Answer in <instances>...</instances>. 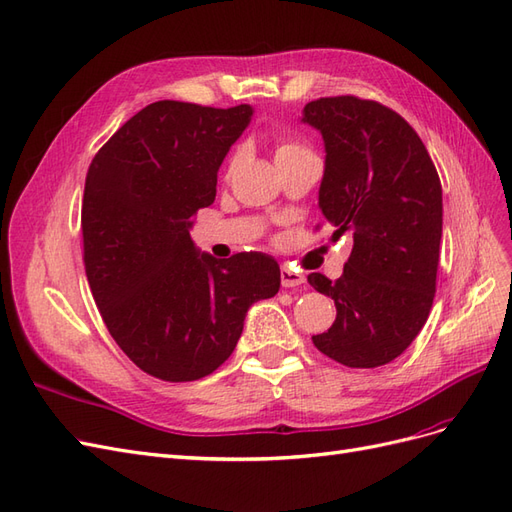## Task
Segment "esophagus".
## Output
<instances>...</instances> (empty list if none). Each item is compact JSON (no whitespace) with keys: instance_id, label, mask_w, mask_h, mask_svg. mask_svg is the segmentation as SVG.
Listing matches in <instances>:
<instances>
[{"instance_id":"34e87169","label":"esophagus","mask_w":512,"mask_h":512,"mask_svg":"<svg viewBox=\"0 0 512 512\" xmlns=\"http://www.w3.org/2000/svg\"><path fill=\"white\" fill-rule=\"evenodd\" d=\"M280 277H282V286L284 288H297V286H301L305 282V275H301L299 271H292L290 267H282Z\"/></svg>"}]
</instances>
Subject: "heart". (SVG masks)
<instances>
[{"mask_svg": "<svg viewBox=\"0 0 512 512\" xmlns=\"http://www.w3.org/2000/svg\"><path fill=\"white\" fill-rule=\"evenodd\" d=\"M307 149H303L299 143L294 141H280L275 147V162L292 158V156H299V153H305Z\"/></svg>", "mask_w": 512, "mask_h": 512, "instance_id": "b5f03b06", "label": "heart"}]
</instances>
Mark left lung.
I'll use <instances>...</instances> for the list:
<instances>
[{"label":"left lung","mask_w":512,"mask_h":512,"mask_svg":"<svg viewBox=\"0 0 512 512\" xmlns=\"http://www.w3.org/2000/svg\"><path fill=\"white\" fill-rule=\"evenodd\" d=\"M301 121L324 141L318 207L352 237L344 275L309 273L337 316L314 346L348 367H380L404 352L427 322L436 294L442 185L410 123L354 96L305 104Z\"/></svg>","instance_id":"obj_1"}]
</instances>
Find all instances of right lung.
<instances>
[{"label": "right lung", "mask_w": 512, "mask_h": 512, "mask_svg": "<svg viewBox=\"0 0 512 512\" xmlns=\"http://www.w3.org/2000/svg\"><path fill=\"white\" fill-rule=\"evenodd\" d=\"M252 115L250 104L153 102L87 170L81 226L91 294L117 346L160 380L209 376L235 350L247 309L280 290L273 256L220 260L190 237Z\"/></svg>", "instance_id": "right-lung-1"}]
</instances>
